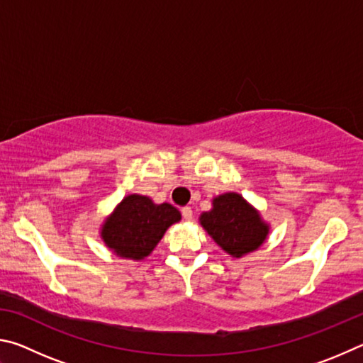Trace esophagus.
I'll return each mask as SVG.
<instances>
[{
    "label": "esophagus",
    "instance_id": "esophagus-1",
    "mask_svg": "<svg viewBox=\"0 0 363 363\" xmlns=\"http://www.w3.org/2000/svg\"><path fill=\"white\" fill-rule=\"evenodd\" d=\"M181 213H182V218H184V219H186V220H192V218H194L192 208H190V206H184L182 210H181Z\"/></svg>",
    "mask_w": 363,
    "mask_h": 363
}]
</instances>
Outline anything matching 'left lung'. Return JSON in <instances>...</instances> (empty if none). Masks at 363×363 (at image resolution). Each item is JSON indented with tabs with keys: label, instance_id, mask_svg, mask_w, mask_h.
Wrapping results in <instances>:
<instances>
[{
	"label": "left lung",
	"instance_id": "left-lung-1",
	"mask_svg": "<svg viewBox=\"0 0 363 363\" xmlns=\"http://www.w3.org/2000/svg\"><path fill=\"white\" fill-rule=\"evenodd\" d=\"M200 224L213 240L233 257H242L257 250L269 235V224L235 192L213 199L211 211L201 213Z\"/></svg>",
	"mask_w": 363,
	"mask_h": 363
}]
</instances>
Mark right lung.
Listing matches in <instances>:
<instances>
[{
    "instance_id": "obj_1",
    "label": "right lung",
    "mask_w": 363,
    "mask_h": 363,
    "mask_svg": "<svg viewBox=\"0 0 363 363\" xmlns=\"http://www.w3.org/2000/svg\"><path fill=\"white\" fill-rule=\"evenodd\" d=\"M179 220L181 213L173 205H155L149 196L131 194L106 219L101 237L116 256L140 261L152 253L168 227Z\"/></svg>"
}]
</instances>
